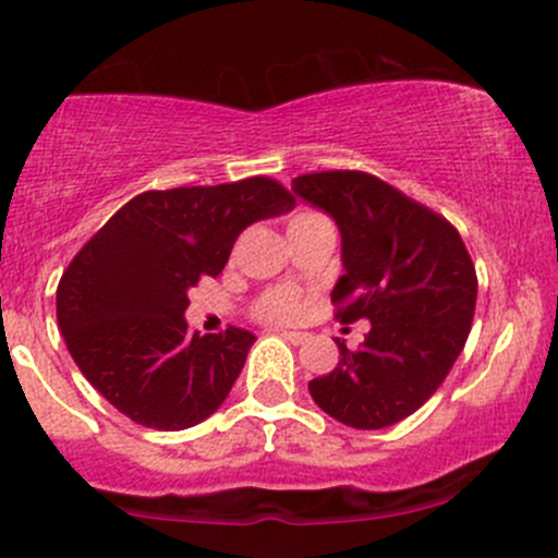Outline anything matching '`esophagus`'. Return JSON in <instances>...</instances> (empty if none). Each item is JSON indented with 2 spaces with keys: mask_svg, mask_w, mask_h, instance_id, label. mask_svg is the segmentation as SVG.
<instances>
[{
  "mask_svg": "<svg viewBox=\"0 0 558 558\" xmlns=\"http://www.w3.org/2000/svg\"><path fill=\"white\" fill-rule=\"evenodd\" d=\"M280 337H283L286 342H291V344L307 342V333H302V331H280Z\"/></svg>",
  "mask_w": 558,
  "mask_h": 558,
  "instance_id": "34e87169",
  "label": "esophagus"
}]
</instances>
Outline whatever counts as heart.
<instances>
[{"instance_id":"1","label":"heart","mask_w":558,"mask_h":558,"mask_svg":"<svg viewBox=\"0 0 558 558\" xmlns=\"http://www.w3.org/2000/svg\"><path fill=\"white\" fill-rule=\"evenodd\" d=\"M313 221H328V219L324 214H318V210H310V208L296 210V214L289 219V230H294V227H302V225H313ZM254 315L259 320H267V324H289V320H294L299 315V299L294 291L289 289H269L256 299Z\"/></svg>"}]
</instances>
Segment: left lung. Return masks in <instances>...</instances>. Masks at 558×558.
Here are the masks:
<instances>
[{"mask_svg":"<svg viewBox=\"0 0 558 558\" xmlns=\"http://www.w3.org/2000/svg\"><path fill=\"white\" fill-rule=\"evenodd\" d=\"M291 190L342 232L333 318L372 324L357 350L337 339V368L313 379L310 396L357 430L396 425L441 387L465 348L478 291L471 254L441 214L372 173H304Z\"/></svg>","mask_w":558,"mask_h":558,"instance_id":"left-lung-1","label":"left lung"}]
</instances>
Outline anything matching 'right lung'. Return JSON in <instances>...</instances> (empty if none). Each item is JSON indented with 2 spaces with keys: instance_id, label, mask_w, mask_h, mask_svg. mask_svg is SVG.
<instances>
[{
  "instance_id": "1",
  "label": "right lung",
  "mask_w": 558,
  "mask_h": 558,
  "mask_svg": "<svg viewBox=\"0 0 558 558\" xmlns=\"http://www.w3.org/2000/svg\"><path fill=\"white\" fill-rule=\"evenodd\" d=\"M267 175L141 192L63 269L56 313L85 379L125 417L184 430L216 412L256 337L190 331V289L225 269L248 225L294 208Z\"/></svg>"
}]
</instances>
